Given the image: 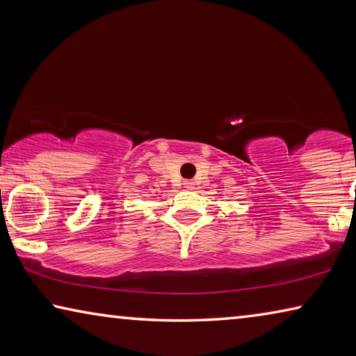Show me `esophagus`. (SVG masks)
I'll list each match as a JSON object with an SVG mask.
<instances>
[{
	"instance_id": "esophagus-1",
	"label": "esophagus",
	"mask_w": 356,
	"mask_h": 356,
	"mask_svg": "<svg viewBox=\"0 0 356 356\" xmlns=\"http://www.w3.org/2000/svg\"><path fill=\"white\" fill-rule=\"evenodd\" d=\"M184 185H185L186 190H193V188H195V180H185Z\"/></svg>"
}]
</instances>
